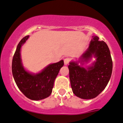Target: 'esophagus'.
<instances>
[{
    "instance_id": "34e87169",
    "label": "esophagus",
    "mask_w": 123,
    "mask_h": 123,
    "mask_svg": "<svg viewBox=\"0 0 123 123\" xmlns=\"http://www.w3.org/2000/svg\"><path fill=\"white\" fill-rule=\"evenodd\" d=\"M64 61V64H65V65H67V64H68L69 62H70V59L68 58H65Z\"/></svg>"
}]
</instances>
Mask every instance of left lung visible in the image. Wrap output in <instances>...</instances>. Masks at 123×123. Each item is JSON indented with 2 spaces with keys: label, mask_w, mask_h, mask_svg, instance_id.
<instances>
[{
  "label": "left lung",
  "mask_w": 123,
  "mask_h": 123,
  "mask_svg": "<svg viewBox=\"0 0 123 123\" xmlns=\"http://www.w3.org/2000/svg\"><path fill=\"white\" fill-rule=\"evenodd\" d=\"M94 36L89 48L81 56L82 61H87L92 56L97 60L93 66L88 68L81 67L74 62L68 65L69 76L73 93L83 99L97 97L106 88L112 71V60L110 50L105 41Z\"/></svg>",
  "instance_id": "left-lung-1"
}]
</instances>
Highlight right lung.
I'll list each match as a JSON object with an SVG mask.
<instances>
[{
    "label": "right lung",
    "instance_id": "right-lung-1",
    "mask_svg": "<svg viewBox=\"0 0 123 123\" xmlns=\"http://www.w3.org/2000/svg\"><path fill=\"white\" fill-rule=\"evenodd\" d=\"M28 38V35L23 38L17 47L12 62V72L14 80L21 92L29 99L39 100L47 98L51 94L55 80L64 65V61L61 60L50 64L37 74L29 73L23 67L20 58V49Z\"/></svg>",
    "mask_w": 123,
    "mask_h": 123
}]
</instances>
